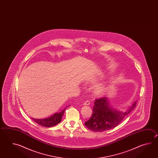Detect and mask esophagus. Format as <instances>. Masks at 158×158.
<instances>
[{
	"mask_svg": "<svg viewBox=\"0 0 158 158\" xmlns=\"http://www.w3.org/2000/svg\"><path fill=\"white\" fill-rule=\"evenodd\" d=\"M90 103V102L89 101H85L84 103V105H89Z\"/></svg>",
	"mask_w": 158,
	"mask_h": 158,
	"instance_id": "1",
	"label": "esophagus"
}]
</instances>
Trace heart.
Masks as SVG:
<instances>
[{
  "instance_id": "obj_1",
  "label": "heart",
  "mask_w": 158,
  "mask_h": 158,
  "mask_svg": "<svg viewBox=\"0 0 158 158\" xmlns=\"http://www.w3.org/2000/svg\"><path fill=\"white\" fill-rule=\"evenodd\" d=\"M106 89V88L104 86H99L95 89V93L97 95H102L104 93Z\"/></svg>"
}]
</instances>
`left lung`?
Here are the masks:
<instances>
[{
    "instance_id": "left-lung-1",
    "label": "left lung",
    "mask_w": 158,
    "mask_h": 158,
    "mask_svg": "<svg viewBox=\"0 0 158 158\" xmlns=\"http://www.w3.org/2000/svg\"><path fill=\"white\" fill-rule=\"evenodd\" d=\"M135 103L125 112L116 111L110 106L107 98H98L95 101L93 114L85 123L88 129L94 131H103L117 127L135 107Z\"/></svg>"
}]
</instances>
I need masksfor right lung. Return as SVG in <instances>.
<instances>
[{
	"mask_svg": "<svg viewBox=\"0 0 158 158\" xmlns=\"http://www.w3.org/2000/svg\"><path fill=\"white\" fill-rule=\"evenodd\" d=\"M64 111H65V109L60 113H56L50 118H44V119H37V118H31L34 122H35L37 124L40 125L43 127H47V128L52 127L59 124L61 120V118L64 114Z\"/></svg>",
	"mask_w": 158,
	"mask_h": 158,
	"instance_id": "right-lung-1",
	"label": "right lung"
}]
</instances>
